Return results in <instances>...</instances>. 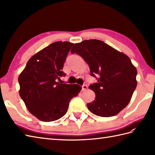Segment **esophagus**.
Wrapping results in <instances>:
<instances>
[{"instance_id": "esophagus-1", "label": "esophagus", "mask_w": 155, "mask_h": 155, "mask_svg": "<svg viewBox=\"0 0 155 155\" xmlns=\"http://www.w3.org/2000/svg\"><path fill=\"white\" fill-rule=\"evenodd\" d=\"M87 88H88V87L86 84H83V86H82V91H85V90H87Z\"/></svg>"}]
</instances>
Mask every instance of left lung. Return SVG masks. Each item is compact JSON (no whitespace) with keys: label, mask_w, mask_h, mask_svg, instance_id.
I'll return each instance as SVG.
<instances>
[{"label":"left lung","mask_w":155,"mask_h":155,"mask_svg":"<svg viewBox=\"0 0 155 155\" xmlns=\"http://www.w3.org/2000/svg\"><path fill=\"white\" fill-rule=\"evenodd\" d=\"M71 52L84 59L97 80L89 86L95 93V99L87 104L92 113L110 117L127 106L137 87V71L126 54L97 39L75 44Z\"/></svg>","instance_id":"obj_1"}]
</instances>
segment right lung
Wrapping results in <instances>:
<instances>
[{
	"mask_svg": "<svg viewBox=\"0 0 155 155\" xmlns=\"http://www.w3.org/2000/svg\"><path fill=\"white\" fill-rule=\"evenodd\" d=\"M74 44L55 42L29 59L18 77L19 94L29 112L44 122L58 120L67 113L69 102L81 90L78 84H61L68 52Z\"/></svg>",
	"mask_w": 155,
	"mask_h": 155,
	"instance_id": "1",
	"label": "right lung"
}]
</instances>
